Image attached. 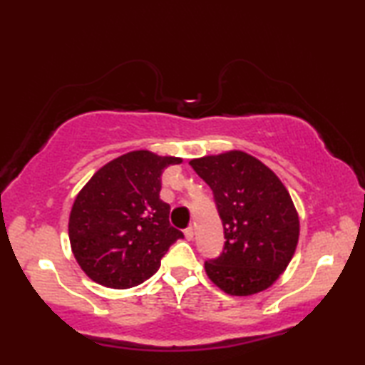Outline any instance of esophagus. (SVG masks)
Wrapping results in <instances>:
<instances>
[{
	"label": "esophagus",
	"mask_w": 365,
	"mask_h": 365,
	"mask_svg": "<svg viewBox=\"0 0 365 365\" xmlns=\"http://www.w3.org/2000/svg\"><path fill=\"white\" fill-rule=\"evenodd\" d=\"M185 237H187V240H193V237H195V228H193V227H188L187 230H185Z\"/></svg>",
	"instance_id": "esophagus-1"
}]
</instances>
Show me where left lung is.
<instances>
[{"mask_svg": "<svg viewBox=\"0 0 365 365\" xmlns=\"http://www.w3.org/2000/svg\"><path fill=\"white\" fill-rule=\"evenodd\" d=\"M190 165L211 187L227 240L222 255L205 262L207 277L232 296L267 289L288 267L299 238V217L285 185L238 150L191 159Z\"/></svg>", "mask_w": 365, "mask_h": 365, "instance_id": "left-lung-1", "label": "left lung"}]
</instances>
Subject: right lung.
I'll list each match as a JSON object with an SVG mask.
<instances>
[{"label":"right lung","instance_id":"right-lung-1","mask_svg":"<svg viewBox=\"0 0 365 365\" xmlns=\"http://www.w3.org/2000/svg\"><path fill=\"white\" fill-rule=\"evenodd\" d=\"M182 158L148 150L104 164L78 191L69 215L73 257L91 280L125 289L156 274L160 259L183 233L169 224L159 197L160 174Z\"/></svg>","mask_w":365,"mask_h":365}]
</instances>
